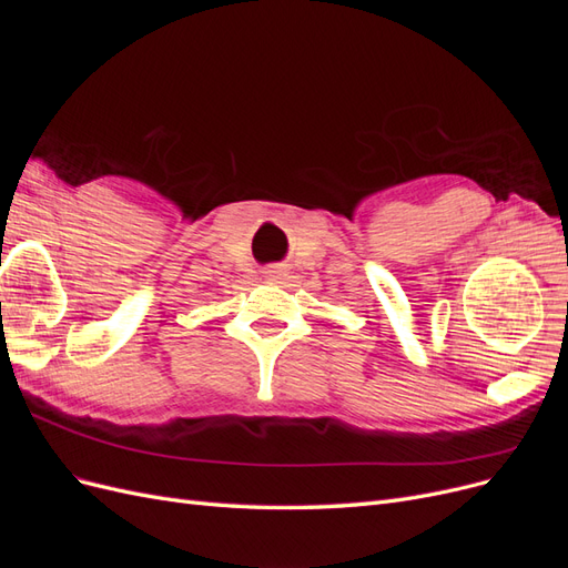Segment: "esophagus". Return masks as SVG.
Segmentation results:
<instances>
[{
    "label": "esophagus",
    "mask_w": 568,
    "mask_h": 568,
    "mask_svg": "<svg viewBox=\"0 0 568 568\" xmlns=\"http://www.w3.org/2000/svg\"><path fill=\"white\" fill-rule=\"evenodd\" d=\"M265 274H267V280H277L280 277V270L277 267H270Z\"/></svg>",
    "instance_id": "34e87169"
}]
</instances>
